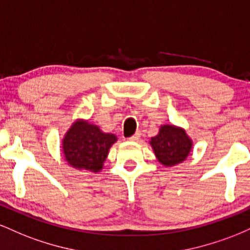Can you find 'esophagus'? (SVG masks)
Returning a JSON list of instances; mask_svg holds the SVG:
<instances>
[{
    "label": "esophagus",
    "mask_w": 250,
    "mask_h": 250,
    "mask_svg": "<svg viewBox=\"0 0 250 250\" xmlns=\"http://www.w3.org/2000/svg\"><path fill=\"white\" fill-rule=\"evenodd\" d=\"M140 136H141V131H136L133 136L129 137V140H130V141H137V140L140 139Z\"/></svg>",
    "instance_id": "34e87169"
}]
</instances>
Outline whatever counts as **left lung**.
Instances as JSON below:
<instances>
[{
	"label": "left lung",
	"mask_w": 250,
	"mask_h": 250,
	"mask_svg": "<svg viewBox=\"0 0 250 250\" xmlns=\"http://www.w3.org/2000/svg\"><path fill=\"white\" fill-rule=\"evenodd\" d=\"M157 160L165 166H174L185 161L191 149V141L183 129L163 125L150 141Z\"/></svg>",
	"instance_id": "8db88e82"
}]
</instances>
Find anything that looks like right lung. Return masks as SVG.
Segmentation results:
<instances>
[{
  "mask_svg": "<svg viewBox=\"0 0 250 250\" xmlns=\"http://www.w3.org/2000/svg\"><path fill=\"white\" fill-rule=\"evenodd\" d=\"M115 141V135L104 134L96 125L80 121L71 125L63 139V153L73 167L97 173Z\"/></svg>",
  "mask_w": 250,
  "mask_h": 250,
  "instance_id": "add662e5",
  "label": "right lung"
}]
</instances>
